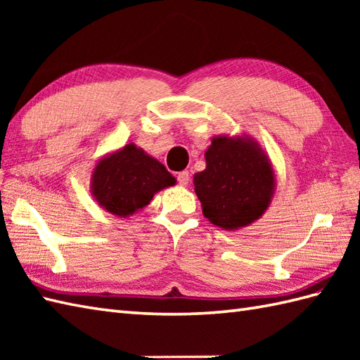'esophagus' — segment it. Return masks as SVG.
Returning a JSON list of instances; mask_svg holds the SVG:
<instances>
[{"instance_id":"obj_1","label":"esophagus","mask_w":360,"mask_h":360,"mask_svg":"<svg viewBox=\"0 0 360 360\" xmlns=\"http://www.w3.org/2000/svg\"><path fill=\"white\" fill-rule=\"evenodd\" d=\"M176 178H178V182H179V186H182V187H186V186H188V181H190V174H188V172H179L178 173V176H176Z\"/></svg>"}]
</instances>
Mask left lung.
Wrapping results in <instances>:
<instances>
[{
    "mask_svg": "<svg viewBox=\"0 0 360 360\" xmlns=\"http://www.w3.org/2000/svg\"><path fill=\"white\" fill-rule=\"evenodd\" d=\"M204 156L205 168L193 176L202 215L229 232L262 218L275 193V170L254 137L218 134Z\"/></svg>",
    "mask_w": 360,
    "mask_h": 360,
    "instance_id": "left-lung-1",
    "label": "left lung"
}]
</instances>
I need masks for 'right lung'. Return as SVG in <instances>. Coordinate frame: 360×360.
Here are the masks:
<instances>
[{"label":"right lung","instance_id":"add662e5","mask_svg":"<svg viewBox=\"0 0 360 360\" xmlns=\"http://www.w3.org/2000/svg\"><path fill=\"white\" fill-rule=\"evenodd\" d=\"M174 184V176L133 142L102 156L91 173L94 201L120 218L142 210L158 192Z\"/></svg>","mask_w":360,"mask_h":360}]
</instances>
